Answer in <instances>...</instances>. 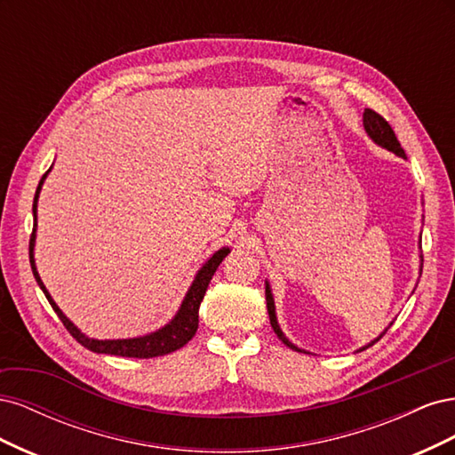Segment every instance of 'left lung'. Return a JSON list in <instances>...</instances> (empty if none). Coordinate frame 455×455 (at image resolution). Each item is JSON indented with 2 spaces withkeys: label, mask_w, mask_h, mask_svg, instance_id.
<instances>
[{
  "label": "left lung",
  "mask_w": 455,
  "mask_h": 455,
  "mask_svg": "<svg viewBox=\"0 0 455 455\" xmlns=\"http://www.w3.org/2000/svg\"><path fill=\"white\" fill-rule=\"evenodd\" d=\"M363 125H364V131L368 132L370 139L374 140L378 146L393 151V154H396L398 157H404V159H406L404 149L401 148V142L396 140L395 131L391 129V125H389L387 121H385L379 114L374 112V109H370V108L364 109V114H363ZM266 301H267V313H269V323H271V326H273V332L279 336V339L284 343V346H288V347L294 349V351H301L299 347L294 346L292 341H288V338L283 334V330H281V326H279V323H277V315H275V301H273V294H271V291H269L267 281H266ZM383 334H385V332H383ZM383 334H381V336H383ZM381 336H379V338H381ZM379 338H378V339H379ZM378 339H374L371 343H376ZM371 343H368L366 347H370ZM366 347H363V349H366ZM363 349H361V351H363Z\"/></svg>",
  "instance_id": "obj_1"
}]
</instances>
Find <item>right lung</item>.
Masks as SVG:
<instances>
[{
	"instance_id": "1",
	"label": "right lung",
	"mask_w": 455,
	"mask_h": 455,
	"mask_svg": "<svg viewBox=\"0 0 455 455\" xmlns=\"http://www.w3.org/2000/svg\"><path fill=\"white\" fill-rule=\"evenodd\" d=\"M49 172V171H47ZM47 172L41 178V182L36 189V197H34V231L30 237V266L34 271V277L39 284L41 291H44L45 298L49 299L51 307L54 309V313L59 315V319L62 321V324L66 326L68 332H70L81 346L87 347L92 353H104V355H117V356H132V359H151V356H161V355H169L176 349L184 347L186 343L196 336L197 326H199V306L204 298L206 286H209L212 275L216 273L218 266L222 264V259L229 254L228 246L220 249L218 252L212 254V258H209V261L197 271L194 283H191L189 291L182 301L180 309L174 315V319L164 324L163 328L156 330V332L146 334V336H139V338H129V339H92L89 336H85L81 330L68 319V316L60 311V307L54 304V299L51 298V294L47 292V288L41 281L39 273L36 269V261H34V244H36V226H37V197L41 186H44V180L47 178Z\"/></svg>"
}]
</instances>
